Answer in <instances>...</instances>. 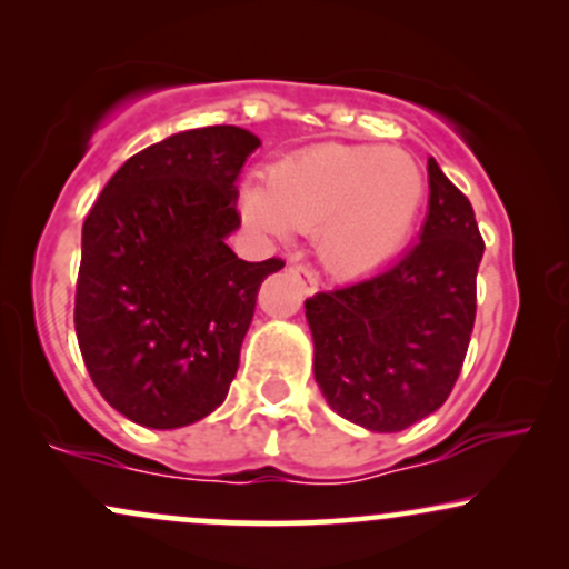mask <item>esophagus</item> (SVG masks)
<instances>
[{
    "instance_id": "obj_1",
    "label": "esophagus",
    "mask_w": 569,
    "mask_h": 569,
    "mask_svg": "<svg viewBox=\"0 0 569 569\" xmlns=\"http://www.w3.org/2000/svg\"><path fill=\"white\" fill-rule=\"evenodd\" d=\"M289 270H291V276L297 278L299 283H302L305 293H315V291H318V278H315V272L310 270V267H305V264H291Z\"/></svg>"
}]
</instances>
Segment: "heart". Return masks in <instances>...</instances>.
Wrapping results in <instances>:
<instances>
[{
	"label": "heart",
	"instance_id": "1",
	"mask_svg": "<svg viewBox=\"0 0 569 569\" xmlns=\"http://www.w3.org/2000/svg\"><path fill=\"white\" fill-rule=\"evenodd\" d=\"M423 198L427 177L406 150L328 142L280 161L267 184H246L243 214L278 238L318 230L323 264L355 278L400 254Z\"/></svg>",
	"mask_w": 569,
	"mask_h": 569
}]
</instances>
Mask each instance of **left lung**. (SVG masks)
Returning <instances> with one entry per match:
<instances>
[{
    "instance_id": "8db88e82",
    "label": "left lung",
    "mask_w": 569,
    "mask_h": 569,
    "mask_svg": "<svg viewBox=\"0 0 569 569\" xmlns=\"http://www.w3.org/2000/svg\"><path fill=\"white\" fill-rule=\"evenodd\" d=\"M419 243L392 267L305 302L315 381L341 419L400 432L448 400L477 315L485 241L469 198L435 159Z\"/></svg>"
}]
</instances>
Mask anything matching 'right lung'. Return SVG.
Returning <instances> with one entry per match:
<instances>
[{"mask_svg": "<svg viewBox=\"0 0 569 569\" xmlns=\"http://www.w3.org/2000/svg\"><path fill=\"white\" fill-rule=\"evenodd\" d=\"M257 148L241 127L177 132L134 153L84 219L79 350L108 406L140 427H188L222 406L259 286L283 267L228 246Z\"/></svg>", "mask_w": 569, "mask_h": 569, "instance_id": "obj_1", "label": "right lung"}]
</instances>
